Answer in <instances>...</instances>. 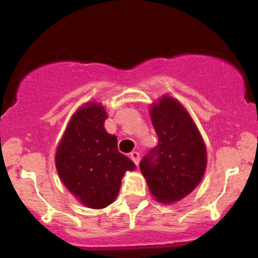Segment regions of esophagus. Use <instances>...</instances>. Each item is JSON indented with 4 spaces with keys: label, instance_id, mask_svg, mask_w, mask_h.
I'll use <instances>...</instances> for the list:
<instances>
[{
    "label": "esophagus",
    "instance_id": "esophagus-1",
    "mask_svg": "<svg viewBox=\"0 0 258 258\" xmlns=\"http://www.w3.org/2000/svg\"><path fill=\"white\" fill-rule=\"evenodd\" d=\"M130 158H131L132 161H134V163L136 166H139L140 163V153L136 152V151H134V152L130 153Z\"/></svg>",
    "mask_w": 258,
    "mask_h": 258
}]
</instances>
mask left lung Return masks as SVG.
I'll return each instance as SVG.
<instances>
[{
    "label": "left lung",
    "mask_w": 258,
    "mask_h": 258,
    "mask_svg": "<svg viewBox=\"0 0 258 258\" xmlns=\"http://www.w3.org/2000/svg\"><path fill=\"white\" fill-rule=\"evenodd\" d=\"M158 145L142 158L140 168L151 194L161 204H175L202 181L207 166L204 139L186 108L171 96L150 106Z\"/></svg>",
    "instance_id": "obj_1"
}]
</instances>
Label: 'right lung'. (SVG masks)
<instances>
[{
  "mask_svg": "<svg viewBox=\"0 0 258 258\" xmlns=\"http://www.w3.org/2000/svg\"><path fill=\"white\" fill-rule=\"evenodd\" d=\"M107 117L102 103H85L72 114L54 157L66 188L81 204L95 210L112 204L124 173L136 168L118 152L117 137L105 130Z\"/></svg>",
  "mask_w": 258,
  "mask_h": 258,
  "instance_id": "right-lung-1",
  "label": "right lung"
}]
</instances>
